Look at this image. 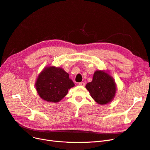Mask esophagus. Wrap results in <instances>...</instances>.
<instances>
[{
  "label": "esophagus",
  "instance_id": "34e87169",
  "mask_svg": "<svg viewBox=\"0 0 150 150\" xmlns=\"http://www.w3.org/2000/svg\"><path fill=\"white\" fill-rule=\"evenodd\" d=\"M79 86H85V83L84 82H81L79 83Z\"/></svg>",
  "mask_w": 150,
  "mask_h": 150
}]
</instances>
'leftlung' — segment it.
<instances>
[{
    "label": "left lung",
    "instance_id": "8db88e82",
    "mask_svg": "<svg viewBox=\"0 0 150 150\" xmlns=\"http://www.w3.org/2000/svg\"><path fill=\"white\" fill-rule=\"evenodd\" d=\"M86 87L92 99L101 105L111 102L116 92V85L113 77L102 71L95 72L92 81L87 83Z\"/></svg>",
    "mask_w": 150,
    "mask_h": 150
}]
</instances>
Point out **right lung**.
<instances>
[{
  "label": "right lung",
  "instance_id": "right-lung-1",
  "mask_svg": "<svg viewBox=\"0 0 150 150\" xmlns=\"http://www.w3.org/2000/svg\"><path fill=\"white\" fill-rule=\"evenodd\" d=\"M36 89L42 99L58 102L64 98L68 89L74 86L69 74L61 68L47 67L38 76Z\"/></svg>",
  "mask_w": 150,
  "mask_h": 150
}]
</instances>
